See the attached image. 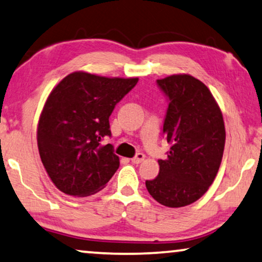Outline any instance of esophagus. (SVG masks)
Here are the masks:
<instances>
[{
    "instance_id": "34e87169",
    "label": "esophagus",
    "mask_w": 262,
    "mask_h": 262,
    "mask_svg": "<svg viewBox=\"0 0 262 262\" xmlns=\"http://www.w3.org/2000/svg\"><path fill=\"white\" fill-rule=\"evenodd\" d=\"M143 159H145V154H143V153H138L134 158H132L130 160H132L133 164H140V163H142Z\"/></svg>"
}]
</instances>
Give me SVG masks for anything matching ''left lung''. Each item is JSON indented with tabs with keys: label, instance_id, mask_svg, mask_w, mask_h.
Segmentation results:
<instances>
[{
	"label": "left lung",
	"instance_id": "8db88e82",
	"mask_svg": "<svg viewBox=\"0 0 262 262\" xmlns=\"http://www.w3.org/2000/svg\"><path fill=\"white\" fill-rule=\"evenodd\" d=\"M167 99L163 135L171 148L159 159V174L146 180L157 202L168 208L189 205L203 196L219 172L226 129L222 113L208 88L189 75L158 79Z\"/></svg>",
	"mask_w": 262,
	"mask_h": 262
}]
</instances>
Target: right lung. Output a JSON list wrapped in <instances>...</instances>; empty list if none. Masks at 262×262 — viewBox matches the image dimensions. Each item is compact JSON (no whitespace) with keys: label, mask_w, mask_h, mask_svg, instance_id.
Listing matches in <instances>:
<instances>
[{"label":"right lung","mask_w":262,"mask_h":262,"mask_svg":"<svg viewBox=\"0 0 262 262\" xmlns=\"http://www.w3.org/2000/svg\"><path fill=\"white\" fill-rule=\"evenodd\" d=\"M138 78H106L86 72L66 76L43 106L38 147L43 167L61 192L90 196L104 187L120 166L109 116Z\"/></svg>","instance_id":"obj_1"}]
</instances>
